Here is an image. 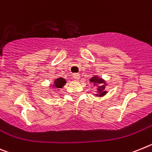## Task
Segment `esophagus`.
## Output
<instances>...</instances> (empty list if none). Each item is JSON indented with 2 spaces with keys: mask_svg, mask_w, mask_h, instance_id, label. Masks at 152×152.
Returning <instances> with one entry per match:
<instances>
[{
  "mask_svg": "<svg viewBox=\"0 0 152 152\" xmlns=\"http://www.w3.org/2000/svg\"><path fill=\"white\" fill-rule=\"evenodd\" d=\"M72 76H73V78H74L75 80H79L80 79V76L79 73H73V74H72Z\"/></svg>",
  "mask_w": 152,
  "mask_h": 152,
  "instance_id": "34e87169",
  "label": "esophagus"
}]
</instances>
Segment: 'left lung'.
I'll return each mask as SVG.
<instances>
[{
	"instance_id": "8db88e82",
	"label": "left lung",
	"mask_w": 152,
	"mask_h": 152,
	"mask_svg": "<svg viewBox=\"0 0 152 152\" xmlns=\"http://www.w3.org/2000/svg\"><path fill=\"white\" fill-rule=\"evenodd\" d=\"M89 81H90V83H92L93 84H95V86H97V92H98V93L96 94V96H103L104 95L107 93V92L105 91L106 83L104 82L103 80H102L101 78L98 77L97 76H94L93 77L91 78Z\"/></svg>"
}]
</instances>
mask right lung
<instances>
[{
	"label": "right lung",
	"mask_w": 152,
	"mask_h": 152,
	"mask_svg": "<svg viewBox=\"0 0 152 152\" xmlns=\"http://www.w3.org/2000/svg\"><path fill=\"white\" fill-rule=\"evenodd\" d=\"M66 83V81L65 79H63V78L62 77L57 78V79H56L55 81H54L53 86L55 87V88H57V89H61V88H63V87L65 86Z\"/></svg>",
	"instance_id": "obj_1"
}]
</instances>
